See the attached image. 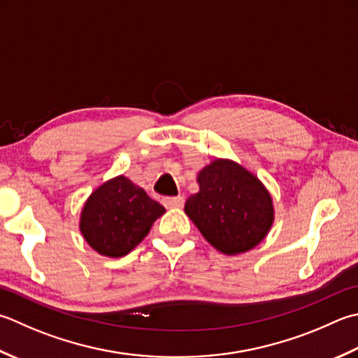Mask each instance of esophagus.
Masks as SVG:
<instances>
[{"instance_id": "obj_1", "label": "esophagus", "mask_w": 358, "mask_h": 358, "mask_svg": "<svg viewBox=\"0 0 358 358\" xmlns=\"http://www.w3.org/2000/svg\"><path fill=\"white\" fill-rule=\"evenodd\" d=\"M163 203H164V206L166 208H169V209H172V208H180L181 205H183V197H166V199H163Z\"/></svg>"}]
</instances>
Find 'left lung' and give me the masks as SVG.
<instances>
[{"mask_svg":"<svg viewBox=\"0 0 358 358\" xmlns=\"http://www.w3.org/2000/svg\"><path fill=\"white\" fill-rule=\"evenodd\" d=\"M200 191L185 213L203 237L225 255L245 253L267 236L273 201L253 173L229 159H215L199 173Z\"/></svg>","mask_w":358,"mask_h":358,"instance_id":"8db88e82","label":"left lung"}]
</instances>
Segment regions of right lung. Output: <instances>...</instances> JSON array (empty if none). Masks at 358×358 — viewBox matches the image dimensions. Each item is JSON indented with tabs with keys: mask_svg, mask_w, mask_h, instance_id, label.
Listing matches in <instances>:
<instances>
[{
	"mask_svg": "<svg viewBox=\"0 0 358 358\" xmlns=\"http://www.w3.org/2000/svg\"><path fill=\"white\" fill-rule=\"evenodd\" d=\"M166 209L124 175L90 195L80 215V233L97 253L121 257L141 242Z\"/></svg>",
	"mask_w": 358,
	"mask_h": 358,
	"instance_id": "1",
	"label": "right lung"
}]
</instances>
